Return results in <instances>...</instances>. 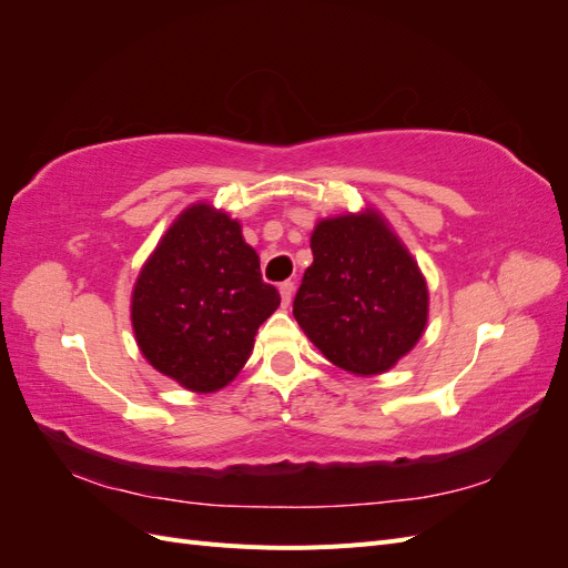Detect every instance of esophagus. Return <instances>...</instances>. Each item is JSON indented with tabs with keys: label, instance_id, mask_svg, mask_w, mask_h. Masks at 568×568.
Here are the masks:
<instances>
[{
	"label": "esophagus",
	"instance_id": "obj_1",
	"mask_svg": "<svg viewBox=\"0 0 568 568\" xmlns=\"http://www.w3.org/2000/svg\"><path fill=\"white\" fill-rule=\"evenodd\" d=\"M280 296H282V305L286 307L291 303V298H294V282H282L280 284Z\"/></svg>",
	"mask_w": 568,
	"mask_h": 568
}]
</instances>
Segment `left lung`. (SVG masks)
Returning <instances> with one entry per match:
<instances>
[{
    "mask_svg": "<svg viewBox=\"0 0 568 568\" xmlns=\"http://www.w3.org/2000/svg\"><path fill=\"white\" fill-rule=\"evenodd\" d=\"M294 317L336 367L388 372L422 338L428 288L415 257L374 209L320 220Z\"/></svg>",
    "mask_w": 568,
    "mask_h": 568,
    "instance_id": "left-lung-1",
    "label": "left lung"
}]
</instances>
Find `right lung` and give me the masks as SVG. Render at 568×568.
<instances>
[{"instance_id": "right-lung-1", "label": "right lung", "mask_w": 568, "mask_h": 568, "mask_svg": "<svg viewBox=\"0 0 568 568\" xmlns=\"http://www.w3.org/2000/svg\"><path fill=\"white\" fill-rule=\"evenodd\" d=\"M280 294L242 225L199 201L161 236L132 288V329L146 363L194 393L227 386L251 357Z\"/></svg>"}]
</instances>
